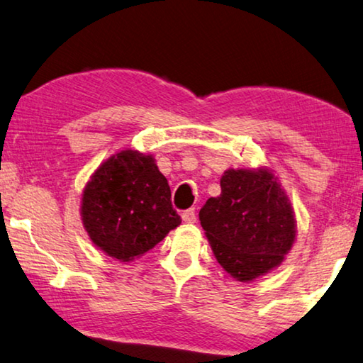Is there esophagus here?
I'll list each match as a JSON object with an SVG mask.
<instances>
[{"label": "esophagus", "mask_w": 363, "mask_h": 363, "mask_svg": "<svg viewBox=\"0 0 363 363\" xmlns=\"http://www.w3.org/2000/svg\"><path fill=\"white\" fill-rule=\"evenodd\" d=\"M181 216H182V221H184V223L192 224V223L197 221V216H195V210H194V208H189V210H186V211H182Z\"/></svg>", "instance_id": "obj_1"}]
</instances>
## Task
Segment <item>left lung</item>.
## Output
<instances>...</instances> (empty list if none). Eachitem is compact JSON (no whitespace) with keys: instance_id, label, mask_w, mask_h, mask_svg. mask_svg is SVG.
I'll return each instance as SVG.
<instances>
[{"instance_id":"8db88e82","label":"left lung","mask_w":363,"mask_h":363,"mask_svg":"<svg viewBox=\"0 0 363 363\" xmlns=\"http://www.w3.org/2000/svg\"><path fill=\"white\" fill-rule=\"evenodd\" d=\"M221 194L199 213L218 263L234 279L254 281L284 260L297 224L289 199L272 171L228 169Z\"/></svg>"}]
</instances>
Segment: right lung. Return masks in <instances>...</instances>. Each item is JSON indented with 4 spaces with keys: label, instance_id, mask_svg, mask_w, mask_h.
Returning a JSON list of instances; mask_svg holds the SVG:
<instances>
[{
    "label": "right lung",
    "instance_id": "obj_1",
    "mask_svg": "<svg viewBox=\"0 0 363 363\" xmlns=\"http://www.w3.org/2000/svg\"><path fill=\"white\" fill-rule=\"evenodd\" d=\"M80 216L91 242L119 262L142 257L181 224L155 158L137 150L103 161L85 184Z\"/></svg>",
    "mask_w": 363,
    "mask_h": 363
}]
</instances>
